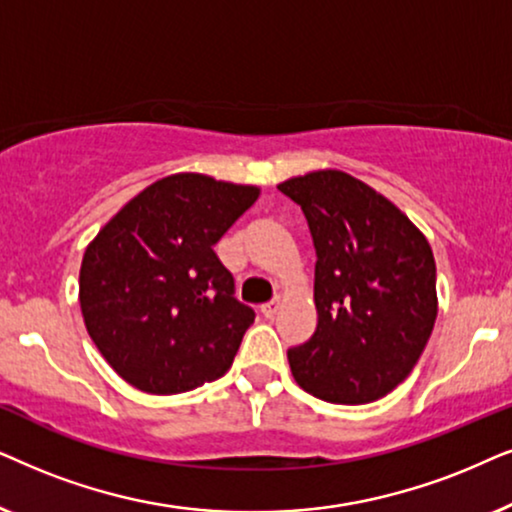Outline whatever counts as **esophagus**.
I'll use <instances>...</instances> for the list:
<instances>
[{"mask_svg":"<svg viewBox=\"0 0 512 512\" xmlns=\"http://www.w3.org/2000/svg\"><path fill=\"white\" fill-rule=\"evenodd\" d=\"M260 311H262V316H264V318H274V316H276V311H278V299H271V302L262 304V306H260Z\"/></svg>","mask_w":512,"mask_h":512,"instance_id":"1","label":"esophagus"}]
</instances>
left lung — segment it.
<instances>
[{
	"mask_svg": "<svg viewBox=\"0 0 512 512\" xmlns=\"http://www.w3.org/2000/svg\"><path fill=\"white\" fill-rule=\"evenodd\" d=\"M278 189L304 210L316 245L318 323L288 349L292 377L325 403L384 398L417 365L438 316L431 245L391 201L342 170Z\"/></svg>",
	"mask_w": 512,
	"mask_h": 512,
	"instance_id": "obj_1",
	"label": "left lung"
}]
</instances>
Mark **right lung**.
<instances>
[{
	"label": "right lung",
	"instance_id": "obj_1",
	"mask_svg": "<svg viewBox=\"0 0 512 512\" xmlns=\"http://www.w3.org/2000/svg\"><path fill=\"white\" fill-rule=\"evenodd\" d=\"M257 187L177 173L149 185L93 238L79 274L91 339L119 377L147 393H185L234 363L255 311L236 299L213 245Z\"/></svg>",
	"mask_w": 512,
	"mask_h": 512
}]
</instances>
